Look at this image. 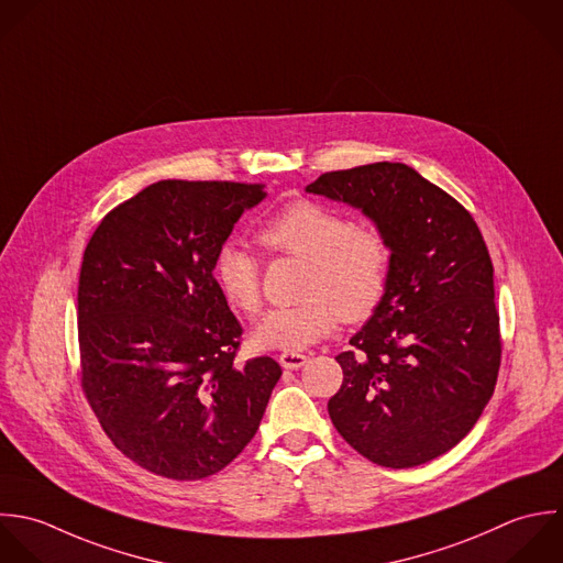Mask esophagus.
I'll use <instances>...</instances> for the list:
<instances>
[{
	"mask_svg": "<svg viewBox=\"0 0 563 563\" xmlns=\"http://www.w3.org/2000/svg\"><path fill=\"white\" fill-rule=\"evenodd\" d=\"M278 362H280V366L283 368H289V371H298V368H302L307 362H309V357L307 355H302V353H280V357H278Z\"/></svg>",
	"mask_w": 563,
	"mask_h": 563,
	"instance_id": "obj_1",
	"label": "esophagus"
}]
</instances>
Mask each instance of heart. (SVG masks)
<instances>
[{"label": "heart", "mask_w": 563, "mask_h": 563, "mask_svg": "<svg viewBox=\"0 0 563 563\" xmlns=\"http://www.w3.org/2000/svg\"><path fill=\"white\" fill-rule=\"evenodd\" d=\"M258 241L276 252L307 261L298 305L272 309L254 329L258 349L305 351L327 338L338 322L368 318L384 298L390 252L377 228L353 225L344 214L316 203L294 201L258 230ZM223 298L239 311H261V263L241 243H223L212 261Z\"/></svg>", "instance_id": "heart-1"}]
</instances>
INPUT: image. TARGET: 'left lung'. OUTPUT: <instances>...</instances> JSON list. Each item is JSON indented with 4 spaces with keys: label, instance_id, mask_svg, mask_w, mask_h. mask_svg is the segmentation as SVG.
<instances>
[{
    "label": "left lung",
    "instance_id": "obj_1",
    "mask_svg": "<svg viewBox=\"0 0 563 563\" xmlns=\"http://www.w3.org/2000/svg\"><path fill=\"white\" fill-rule=\"evenodd\" d=\"M307 192L362 210L390 250L382 302L335 357L344 382L329 417L368 461L423 465L470 434L496 388L489 250L474 217L401 162L324 173Z\"/></svg>",
    "mask_w": 563,
    "mask_h": 563
}]
</instances>
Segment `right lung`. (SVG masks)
Masks as SVG:
<instances>
[{
	"instance_id": "add662e5",
	"label": "right lung",
	"mask_w": 563,
	"mask_h": 563,
	"mask_svg": "<svg viewBox=\"0 0 563 563\" xmlns=\"http://www.w3.org/2000/svg\"><path fill=\"white\" fill-rule=\"evenodd\" d=\"M261 184L164 179L115 206L78 278L85 397L111 443L164 478L201 481L254 439L283 371L234 364L241 324L212 276Z\"/></svg>"
}]
</instances>
